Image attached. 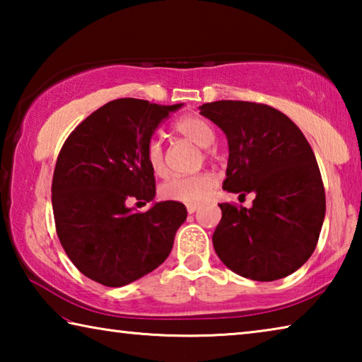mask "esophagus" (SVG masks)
<instances>
[{
    "label": "esophagus",
    "mask_w": 362,
    "mask_h": 362,
    "mask_svg": "<svg viewBox=\"0 0 362 362\" xmlns=\"http://www.w3.org/2000/svg\"><path fill=\"white\" fill-rule=\"evenodd\" d=\"M187 211H188V214H194L196 211H198V206H194V204H188V206H187Z\"/></svg>",
    "instance_id": "1"
}]
</instances>
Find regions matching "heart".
I'll use <instances>...</instances> for the list:
<instances>
[{"label":"heart","instance_id":"heart-1","mask_svg":"<svg viewBox=\"0 0 362 362\" xmlns=\"http://www.w3.org/2000/svg\"><path fill=\"white\" fill-rule=\"evenodd\" d=\"M175 132L182 137L192 140L201 148H207L216 140L212 127L204 119L198 116H183L174 124ZM145 158L150 169L156 175H163L166 170V158H164L163 145L158 140H150L145 150ZM216 188V179L211 174L196 175H175L170 177L161 185L159 193L164 199L175 201L183 204H198L206 198H209L212 189Z\"/></svg>","mask_w":362,"mask_h":362}]
</instances>
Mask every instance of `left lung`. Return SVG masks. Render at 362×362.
Masks as SVG:
<instances>
[{
  "mask_svg": "<svg viewBox=\"0 0 362 362\" xmlns=\"http://www.w3.org/2000/svg\"><path fill=\"white\" fill-rule=\"evenodd\" d=\"M199 113L228 140L223 189L255 194L250 209L218 204L222 220L212 235L218 259L254 281L289 276L313 254L326 216L308 140L284 113L262 103L218 100Z\"/></svg>",
  "mask_w": 362,
  "mask_h": 362,
  "instance_id": "1",
  "label": "left lung"
}]
</instances>
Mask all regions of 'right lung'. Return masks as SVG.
<instances>
[{
    "label": "right lung",
    "instance_id": "add662e5",
    "mask_svg": "<svg viewBox=\"0 0 362 362\" xmlns=\"http://www.w3.org/2000/svg\"><path fill=\"white\" fill-rule=\"evenodd\" d=\"M182 105L112 100L89 115L59 153L52 179L57 235L73 265L95 283H134L173 250L187 207L161 201L137 212L127 203L155 199L145 150L159 122Z\"/></svg>",
    "mask_w": 362,
    "mask_h": 362
}]
</instances>
